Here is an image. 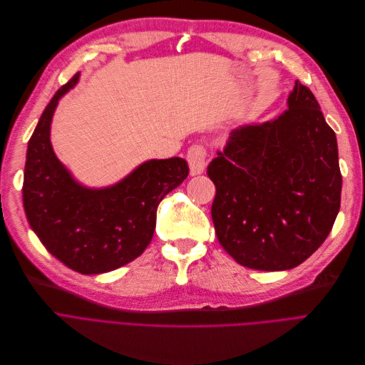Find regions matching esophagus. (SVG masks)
I'll list each match as a JSON object with an SVG mask.
<instances>
[{"label": "esophagus", "instance_id": "obj_1", "mask_svg": "<svg viewBox=\"0 0 365 365\" xmlns=\"http://www.w3.org/2000/svg\"><path fill=\"white\" fill-rule=\"evenodd\" d=\"M206 148L200 144H193L187 151V162L190 166V173L192 175H199L205 170L206 166Z\"/></svg>", "mask_w": 365, "mask_h": 365}]
</instances>
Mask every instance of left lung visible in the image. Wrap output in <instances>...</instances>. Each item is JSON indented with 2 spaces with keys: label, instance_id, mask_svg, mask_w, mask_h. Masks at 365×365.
I'll return each mask as SVG.
<instances>
[{
  "label": "left lung",
  "instance_id": "obj_1",
  "mask_svg": "<svg viewBox=\"0 0 365 365\" xmlns=\"http://www.w3.org/2000/svg\"><path fill=\"white\" fill-rule=\"evenodd\" d=\"M207 165L215 184L212 221L221 247L242 266L297 267L333 229L341 173L334 130L299 80L288 110L235 129Z\"/></svg>",
  "mask_w": 365,
  "mask_h": 365
}]
</instances>
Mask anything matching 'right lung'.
Instances as JSON below:
<instances>
[{
  "mask_svg": "<svg viewBox=\"0 0 365 365\" xmlns=\"http://www.w3.org/2000/svg\"><path fill=\"white\" fill-rule=\"evenodd\" d=\"M78 73L55 93L28 143L24 207L46 250L83 274L111 272L140 257L153 239L162 199L188 175L181 158L148 160L107 188L78 184L58 160L50 125L59 98Z\"/></svg>",
  "mask_w": 365,
  "mask_h": 365,
  "instance_id": "1",
  "label": "right lung"
}]
</instances>
